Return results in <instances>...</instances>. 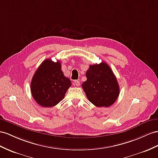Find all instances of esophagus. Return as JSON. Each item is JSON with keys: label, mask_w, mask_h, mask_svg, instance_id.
<instances>
[{"label": "esophagus", "mask_w": 158, "mask_h": 158, "mask_svg": "<svg viewBox=\"0 0 158 158\" xmlns=\"http://www.w3.org/2000/svg\"><path fill=\"white\" fill-rule=\"evenodd\" d=\"M73 84L75 85H76V86H79V85H80L79 81H78V80H75L74 82H73Z\"/></svg>", "instance_id": "esophagus-1"}]
</instances>
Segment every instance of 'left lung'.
Segmentation results:
<instances>
[{"mask_svg": "<svg viewBox=\"0 0 158 158\" xmlns=\"http://www.w3.org/2000/svg\"><path fill=\"white\" fill-rule=\"evenodd\" d=\"M85 75L87 81L82 87L90 102L97 107H107L116 102L119 94V84L106 63L90 65Z\"/></svg>", "mask_w": 158, "mask_h": 158, "instance_id": "8db88e82", "label": "left lung"}]
</instances>
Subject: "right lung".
Instances as JSON below:
<instances>
[{"label": "right lung", "mask_w": 158, "mask_h": 158, "mask_svg": "<svg viewBox=\"0 0 158 158\" xmlns=\"http://www.w3.org/2000/svg\"><path fill=\"white\" fill-rule=\"evenodd\" d=\"M70 79L64 77L59 60L46 59L36 71L31 83L33 98L40 106L51 107L62 101L68 89Z\"/></svg>", "instance_id": "add662e5"}]
</instances>
